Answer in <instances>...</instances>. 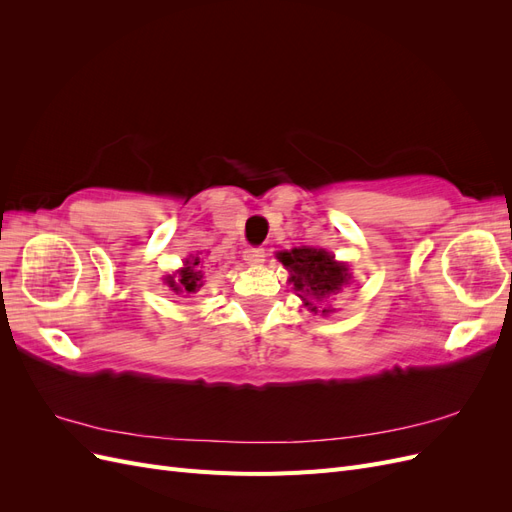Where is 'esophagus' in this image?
<instances>
[{
  "mask_svg": "<svg viewBox=\"0 0 512 512\" xmlns=\"http://www.w3.org/2000/svg\"><path fill=\"white\" fill-rule=\"evenodd\" d=\"M265 258H267L265 247H250V250L243 252V260L247 262V265H252V267L262 265V262H265Z\"/></svg>",
  "mask_w": 512,
  "mask_h": 512,
  "instance_id": "34e87169",
  "label": "esophagus"
}]
</instances>
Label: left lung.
Returning a JSON list of instances; mask_svg holds the SVG:
<instances>
[{
	"instance_id": "left-lung-1",
	"label": "left lung",
	"mask_w": 512,
	"mask_h": 512,
	"mask_svg": "<svg viewBox=\"0 0 512 512\" xmlns=\"http://www.w3.org/2000/svg\"><path fill=\"white\" fill-rule=\"evenodd\" d=\"M277 260L290 271L288 282L299 292L303 305L309 312L318 314L322 307V316L331 314L327 301L342 292L350 284V269L346 262H337L335 256L314 247H294V250L277 252Z\"/></svg>"
}]
</instances>
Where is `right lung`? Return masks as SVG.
Returning a JSON list of instances; mask_svg holds the SVG:
<instances>
[{
	"label": "right lung",
	"mask_w": 512,
	"mask_h": 512,
	"mask_svg": "<svg viewBox=\"0 0 512 512\" xmlns=\"http://www.w3.org/2000/svg\"><path fill=\"white\" fill-rule=\"evenodd\" d=\"M168 288L175 294H181V297H190V294L198 292V288L203 286V273H200V258H188L185 260L183 269H179L175 275L166 277Z\"/></svg>",
	"instance_id": "obj_1"
}]
</instances>
